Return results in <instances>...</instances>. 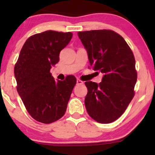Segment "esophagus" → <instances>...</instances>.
<instances>
[{"label":"esophagus","instance_id":"obj_1","mask_svg":"<svg viewBox=\"0 0 155 155\" xmlns=\"http://www.w3.org/2000/svg\"><path fill=\"white\" fill-rule=\"evenodd\" d=\"M76 84H77L78 85H79V84H83L84 81H81V80H80L79 79H77V80H76Z\"/></svg>","mask_w":155,"mask_h":155}]
</instances>
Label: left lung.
I'll return each mask as SVG.
<instances>
[{
  "label": "left lung",
  "mask_w": 155,
  "mask_h": 155,
  "mask_svg": "<svg viewBox=\"0 0 155 155\" xmlns=\"http://www.w3.org/2000/svg\"><path fill=\"white\" fill-rule=\"evenodd\" d=\"M94 71L101 72L97 84L86 81L84 104L88 114L100 123H110L124 113L134 96L137 81L133 51L118 33L108 30L79 32Z\"/></svg>",
  "instance_id": "8db88e82"
}]
</instances>
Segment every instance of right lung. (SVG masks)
<instances>
[{"label":"right lung","mask_w":155,"mask_h":155,"mask_svg":"<svg viewBox=\"0 0 155 155\" xmlns=\"http://www.w3.org/2000/svg\"><path fill=\"white\" fill-rule=\"evenodd\" d=\"M73 36L72 33L47 31L32 35L21 49L15 66L17 92L27 111L44 124L65 114L76 83L74 76L55 81L50 69L59 62L60 52Z\"/></svg>","instance_id":"obj_1"}]
</instances>
